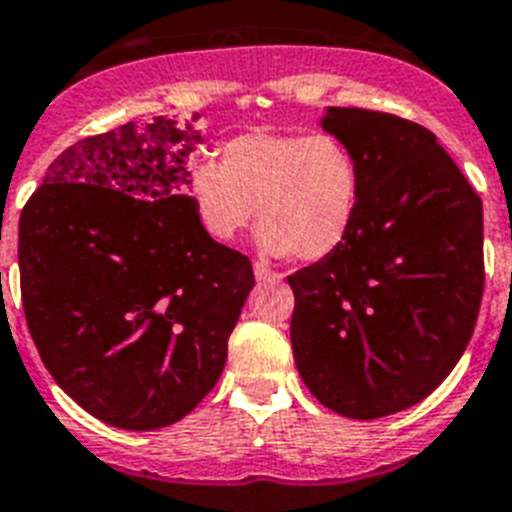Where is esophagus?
Instances as JSON below:
<instances>
[{"label": "esophagus", "instance_id": "obj_1", "mask_svg": "<svg viewBox=\"0 0 512 512\" xmlns=\"http://www.w3.org/2000/svg\"><path fill=\"white\" fill-rule=\"evenodd\" d=\"M253 274H256V280L259 282H280L282 280V274H277L274 269H269L264 261H256V264H253Z\"/></svg>", "mask_w": 512, "mask_h": 512}]
</instances>
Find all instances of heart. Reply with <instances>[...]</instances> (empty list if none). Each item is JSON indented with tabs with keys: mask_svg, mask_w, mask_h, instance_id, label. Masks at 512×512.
Masks as SVG:
<instances>
[{
	"mask_svg": "<svg viewBox=\"0 0 512 512\" xmlns=\"http://www.w3.org/2000/svg\"><path fill=\"white\" fill-rule=\"evenodd\" d=\"M188 201L217 243L238 238L256 214L261 251L316 261L356 222L361 167L337 135L253 130L222 143L217 164L190 167Z\"/></svg>",
	"mask_w": 512,
	"mask_h": 512,
	"instance_id": "b5f03b06",
	"label": "heart"
}]
</instances>
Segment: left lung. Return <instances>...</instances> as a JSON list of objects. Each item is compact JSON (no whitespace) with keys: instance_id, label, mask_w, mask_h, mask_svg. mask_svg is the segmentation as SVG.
I'll return each instance as SVG.
<instances>
[{"instance_id":"left-lung-1","label":"left lung","mask_w":512,"mask_h":512,"mask_svg":"<svg viewBox=\"0 0 512 512\" xmlns=\"http://www.w3.org/2000/svg\"><path fill=\"white\" fill-rule=\"evenodd\" d=\"M361 167V204L335 253L287 277L298 374L340 416H392L434 392L474 335L484 214L437 135L371 109L319 120Z\"/></svg>"}]
</instances>
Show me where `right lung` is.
<instances>
[{
	"label": "right lung",
	"instance_id": "right-lung-1",
	"mask_svg": "<svg viewBox=\"0 0 512 512\" xmlns=\"http://www.w3.org/2000/svg\"><path fill=\"white\" fill-rule=\"evenodd\" d=\"M156 117L73 143L20 214L25 322L54 382L99 421L151 432L217 384L253 287L188 201L193 128Z\"/></svg>",
	"mask_w": 512,
	"mask_h": 512
}]
</instances>
